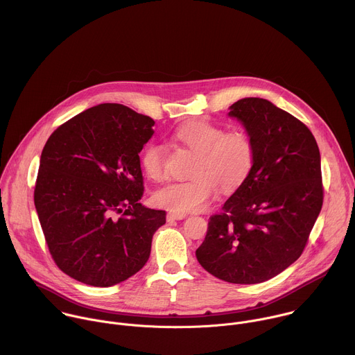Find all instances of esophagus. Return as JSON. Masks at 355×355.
Wrapping results in <instances>:
<instances>
[{
	"instance_id": "obj_1",
	"label": "esophagus",
	"mask_w": 355,
	"mask_h": 355,
	"mask_svg": "<svg viewBox=\"0 0 355 355\" xmlns=\"http://www.w3.org/2000/svg\"><path fill=\"white\" fill-rule=\"evenodd\" d=\"M187 217V214L186 213H183V211H169L168 214H166V220L168 221H173V220H183V218H186Z\"/></svg>"
}]
</instances>
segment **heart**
I'll return each mask as SVG.
<instances>
[{
  "mask_svg": "<svg viewBox=\"0 0 355 355\" xmlns=\"http://www.w3.org/2000/svg\"><path fill=\"white\" fill-rule=\"evenodd\" d=\"M175 137L189 149L197 152L191 175L154 193V202L172 211L202 210L218 194L238 190L253 172L255 145L249 132L230 130L205 120H193L180 125ZM144 172L154 182L168 178L166 153L161 145L150 144L141 155Z\"/></svg>",
  "mask_w": 355,
  "mask_h": 355,
  "instance_id": "1",
  "label": "heart"
}]
</instances>
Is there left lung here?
Segmentation results:
<instances>
[{
  "mask_svg": "<svg viewBox=\"0 0 355 355\" xmlns=\"http://www.w3.org/2000/svg\"><path fill=\"white\" fill-rule=\"evenodd\" d=\"M230 116L255 145L249 179L210 216L197 259L234 284L266 282L295 262L320 214L324 187L317 142L301 120L263 98H243Z\"/></svg>",
  "mask_w": 355,
  "mask_h": 355,
  "instance_id": "left-lung-1",
  "label": "left lung"
}]
</instances>
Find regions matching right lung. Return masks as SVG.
Returning <instances> with one entry per match:
<instances>
[{"mask_svg":"<svg viewBox=\"0 0 355 355\" xmlns=\"http://www.w3.org/2000/svg\"><path fill=\"white\" fill-rule=\"evenodd\" d=\"M154 120L121 103L93 106L61 124L41 154L34 202L55 265L110 287L148 262L165 210L142 206L139 153Z\"/></svg>","mask_w":355,"mask_h":355,"instance_id":"obj_1","label":"right lung"}]
</instances>
